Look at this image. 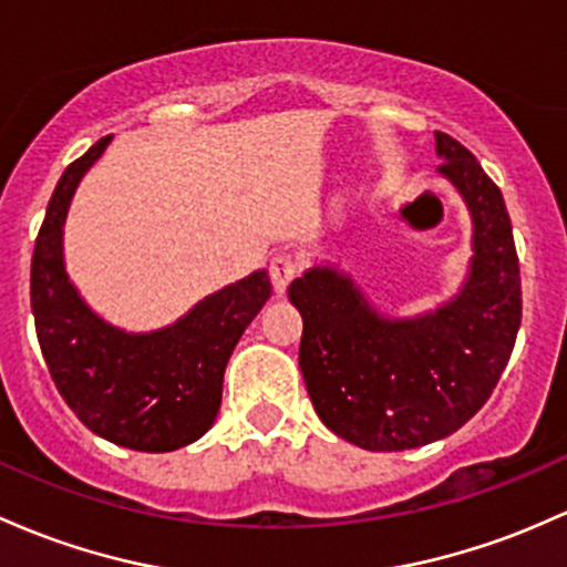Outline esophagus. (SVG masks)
<instances>
[{"label": "esophagus", "mask_w": 567, "mask_h": 567, "mask_svg": "<svg viewBox=\"0 0 567 567\" xmlns=\"http://www.w3.org/2000/svg\"><path fill=\"white\" fill-rule=\"evenodd\" d=\"M298 271H301V264H298V258H293V255L290 252L274 255L269 264V277H271L274 290H277V293H285L288 285L298 277Z\"/></svg>", "instance_id": "esophagus-1"}]
</instances>
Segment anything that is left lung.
<instances>
[{"label": "left lung", "mask_w": 567, "mask_h": 567, "mask_svg": "<svg viewBox=\"0 0 567 567\" xmlns=\"http://www.w3.org/2000/svg\"><path fill=\"white\" fill-rule=\"evenodd\" d=\"M435 153L474 217L471 271L450 303L390 320L331 266L288 288L303 317L298 365L317 416L371 452L414 450L463 427L493 395L522 322L519 258L501 188L450 134L435 132Z\"/></svg>", "instance_id": "1"}]
</instances>
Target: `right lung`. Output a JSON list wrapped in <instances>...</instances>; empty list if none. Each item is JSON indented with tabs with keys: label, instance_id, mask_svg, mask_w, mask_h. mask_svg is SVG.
<instances>
[{
	"label": "right lung",
	"instance_id": "obj_1",
	"mask_svg": "<svg viewBox=\"0 0 567 567\" xmlns=\"http://www.w3.org/2000/svg\"><path fill=\"white\" fill-rule=\"evenodd\" d=\"M110 140L72 161L48 202L31 255V312L55 388L89 431L136 452H172L213 427L228 358L271 282L252 271L153 333H126L93 315L66 277L61 236L74 188Z\"/></svg>",
	"mask_w": 567,
	"mask_h": 567
}]
</instances>
